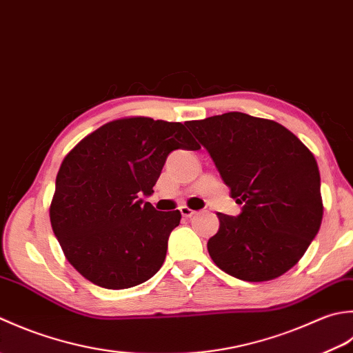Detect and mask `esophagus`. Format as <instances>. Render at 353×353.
Listing matches in <instances>:
<instances>
[{
    "label": "esophagus",
    "instance_id": "34e87169",
    "mask_svg": "<svg viewBox=\"0 0 353 353\" xmlns=\"http://www.w3.org/2000/svg\"><path fill=\"white\" fill-rule=\"evenodd\" d=\"M179 212H181V214H183V218H192L193 214H195L196 212L195 210H192V208H189L187 205H183V207H179Z\"/></svg>",
    "mask_w": 353,
    "mask_h": 353
}]
</instances>
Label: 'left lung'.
Listing matches in <instances>:
<instances>
[{
	"mask_svg": "<svg viewBox=\"0 0 353 353\" xmlns=\"http://www.w3.org/2000/svg\"><path fill=\"white\" fill-rule=\"evenodd\" d=\"M242 204L239 216L218 213L207 242L212 261L245 282H268L296 265L323 219L320 172L303 143L274 120L225 112L185 121Z\"/></svg>",
	"mask_w": 353,
	"mask_h": 353,
	"instance_id": "obj_1",
	"label": "left lung"
}]
</instances>
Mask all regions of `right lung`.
<instances>
[{
	"label": "right lung",
	"mask_w": 353,
	"mask_h": 353,
	"mask_svg": "<svg viewBox=\"0 0 353 353\" xmlns=\"http://www.w3.org/2000/svg\"><path fill=\"white\" fill-rule=\"evenodd\" d=\"M201 146L178 121L125 117L105 123L63 158L50 222L67 261L91 283L126 290L166 259L181 213L158 212L150 195L168 155Z\"/></svg>",
	"instance_id": "obj_1"
}]
</instances>
